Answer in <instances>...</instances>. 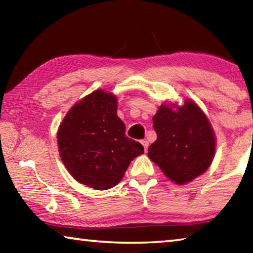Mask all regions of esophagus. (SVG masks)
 <instances>
[{"mask_svg":"<svg viewBox=\"0 0 253 253\" xmlns=\"http://www.w3.org/2000/svg\"><path fill=\"white\" fill-rule=\"evenodd\" d=\"M140 143H142V145L144 146L145 152H147V148H148V142H147V140L146 139H143Z\"/></svg>","mask_w":253,"mask_h":253,"instance_id":"esophagus-1","label":"esophagus"}]
</instances>
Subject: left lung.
Segmentation results:
<instances>
[{
    "instance_id": "obj_1",
    "label": "left lung",
    "mask_w": 253,
    "mask_h": 253,
    "mask_svg": "<svg viewBox=\"0 0 253 253\" xmlns=\"http://www.w3.org/2000/svg\"><path fill=\"white\" fill-rule=\"evenodd\" d=\"M162 105L153 117L157 139L148 148V157L178 185L191 182L207 170L215 153L211 124L194 101L183 106Z\"/></svg>"
}]
</instances>
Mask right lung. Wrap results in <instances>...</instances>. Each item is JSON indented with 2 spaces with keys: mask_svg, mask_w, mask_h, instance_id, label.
<instances>
[{
  "mask_svg": "<svg viewBox=\"0 0 253 253\" xmlns=\"http://www.w3.org/2000/svg\"><path fill=\"white\" fill-rule=\"evenodd\" d=\"M125 129L113 93L96 90L74 105L57 136L60 157L72 177L95 190L117 185L130 162L144 153Z\"/></svg>",
  "mask_w": 253,
  "mask_h": 253,
  "instance_id": "add662e5",
  "label": "right lung"
}]
</instances>
